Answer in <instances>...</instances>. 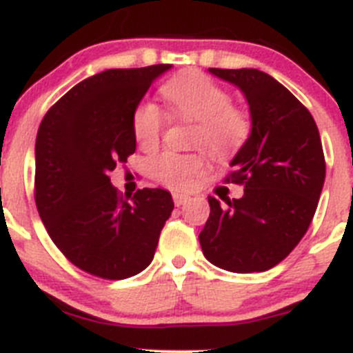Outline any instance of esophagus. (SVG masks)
Returning <instances> with one entry per match:
<instances>
[{
  "mask_svg": "<svg viewBox=\"0 0 353 353\" xmlns=\"http://www.w3.org/2000/svg\"><path fill=\"white\" fill-rule=\"evenodd\" d=\"M172 199H174V203L179 207V205H184V203L190 200V195H186V193H174Z\"/></svg>",
  "mask_w": 353,
  "mask_h": 353,
  "instance_id": "1",
  "label": "esophagus"
}]
</instances>
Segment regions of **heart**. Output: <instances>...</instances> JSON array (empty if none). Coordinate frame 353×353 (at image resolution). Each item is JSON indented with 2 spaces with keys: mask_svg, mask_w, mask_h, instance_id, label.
Wrapping results in <instances>:
<instances>
[{
  "mask_svg": "<svg viewBox=\"0 0 353 353\" xmlns=\"http://www.w3.org/2000/svg\"><path fill=\"white\" fill-rule=\"evenodd\" d=\"M161 95L172 108V113L184 120L196 121L192 144L207 148L217 158L235 154L251 136V117L242 108L232 104L226 88L202 72H188L172 78L161 87ZM163 111L151 102H144L132 117V130L144 151H154L165 130ZM207 169V154L167 153L151 161V172L165 186L174 190L190 188Z\"/></svg>",
  "mask_w": 353,
  "mask_h": 353,
  "instance_id": "heart-1",
  "label": "heart"
}]
</instances>
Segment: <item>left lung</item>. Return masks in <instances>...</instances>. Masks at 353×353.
<instances>
[{
  "instance_id": "obj_1",
  "label": "left lung",
  "mask_w": 353,
  "mask_h": 353,
  "mask_svg": "<svg viewBox=\"0 0 353 353\" xmlns=\"http://www.w3.org/2000/svg\"><path fill=\"white\" fill-rule=\"evenodd\" d=\"M209 71L245 95L252 128L226 177L243 184V196L226 199V207L209 196L200 245L223 270L266 272L288 258L314 219L325 179L319 128L310 111L266 72Z\"/></svg>"
}]
</instances>
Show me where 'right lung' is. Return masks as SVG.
Returning a JSON list of instances; mask_svg holds the SVG:
<instances>
[{
	"instance_id": "obj_1",
	"label": "right lung",
	"mask_w": 353,
	"mask_h": 353,
	"mask_svg": "<svg viewBox=\"0 0 353 353\" xmlns=\"http://www.w3.org/2000/svg\"><path fill=\"white\" fill-rule=\"evenodd\" d=\"M172 64L108 69L80 81L47 111L36 136L34 200L52 242L90 275L121 281L153 261L174 209L161 188L127 199L110 172L136 151L132 117Z\"/></svg>"
}]
</instances>
